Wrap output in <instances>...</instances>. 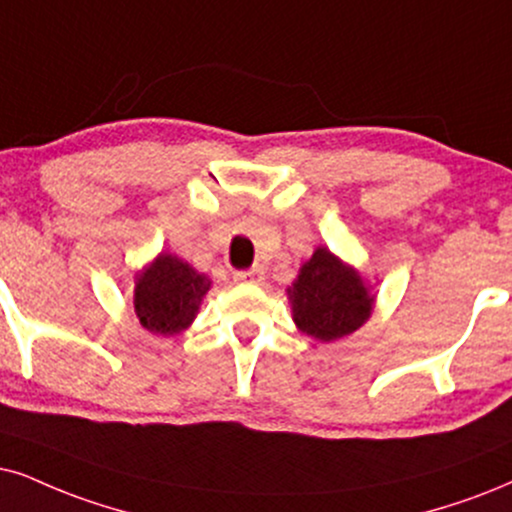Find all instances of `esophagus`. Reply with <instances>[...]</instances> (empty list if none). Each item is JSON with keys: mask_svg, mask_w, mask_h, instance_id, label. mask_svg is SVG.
Returning <instances> with one entry per match:
<instances>
[{"mask_svg": "<svg viewBox=\"0 0 512 512\" xmlns=\"http://www.w3.org/2000/svg\"><path fill=\"white\" fill-rule=\"evenodd\" d=\"M234 281H238V283H262L264 281V271L260 267L236 271Z\"/></svg>", "mask_w": 512, "mask_h": 512, "instance_id": "obj_1", "label": "esophagus"}]
</instances>
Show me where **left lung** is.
<instances>
[{"label": "left lung", "mask_w": 512, "mask_h": 512, "mask_svg": "<svg viewBox=\"0 0 512 512\" xmlns=\"http://www.w3.org/2000/svg\"><path fill=\"white\" fill-rule=\"evenodd\" d=\"M293 321L304 335L333 342L364 326L375 297L354 267L328 248H316L288 288Z\"/></svg>", "instance_id": "8db88e82"}]
</instances>
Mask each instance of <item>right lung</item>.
I'll return each instance as SVG.
<instances>
[{
    "instance_id": "right-lung-1",
    "label": "right lung",
    "mask_w": 512,
    "mask_h": 512,
    "mask_svg": "<svg viewBox=\"0 0 512 512\" xmlns=\"http://www.w3.org/2000/svg\"><path fill=\"white\" fill-rule=\"evenodd\" d=\"M212 281L198 274L189 262L170 252H160L141 269L134 286V312L146 331L155 335H177L196 319L200 302Z\"/></svg>"
}]
</instances>
